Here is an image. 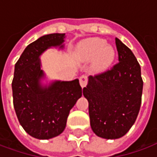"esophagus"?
<instances>
[{
    "label": "esophagus",
    "mask_w": 157,
    "mask_h": 157,
    "mask_svg": "<svg viewBox=\"0 0 157 157\" xmlns=\"http://www.w3.org/2000/svg\"><path fill=\"white\" fill-rule=\"evenodd\" d=\"M79 80H80V85L82 86V88L85 87L86 85V82H87V78H86V75H82Z\"/></svg>",
    "instance_id": "34e87169"
}]
</instances>
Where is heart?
I'll return each mask as SVG.
<instances>
[{"label": "heart", "instance_id": "obj_1", "mask_svg": "<svg viewBox=\"0 0 157 157\" xmlns=\"http://www.w3.org/2000/svg\"><path fill=\"white\" fill-rule=\"evenodd\" d=\"M79 58L83 61L93 60L92 67L95 72L102 73L111 65L116 58V50L106 40L92 37L82 40L77 47Z\"/></svg>", "mask_w": 157, "mask_h": 157}]
</instances>
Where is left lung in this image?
I'll list each match as a JSON object with an SVG mask.
<instances>
[{
  "label": "left lung",
  "mask_w": 157,
  "mask_h": 157,
  "mask_svg": "<svg viewBox=\"0 0 157 157\" xmlns=\"http://www.w3.org/2000/svg\"><path fill=\"white\" fill-rule=\"evenodd\" d=\"M119 63L101 75L88 76L83 96L88 101L93 132L106 140L124 136L139 115L143 92L141 68L135 56L116 38Z\"/></svg>",
  "instance_id": "1"
}]
</instances>
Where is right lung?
I'll return each instance as SVG.
<instances>
[{
	"instance_id": "add662e5",
	"label": "right lung",
	"mask_w": 157,
	"mask_h": 157,
	"mask_svg": "<svg viewBox=\"0 0 157 157\" xmlns=\"http://www.w3.org/2000/svg\"><path fill=\"white\" fill-rule=\"evenodd\" d=\"M65 38L58 33L40 37L27 46L14 67V109L25 132L38 140L63 132L71 109L82 95L78 79L50 80L42 69L40 56L50 48L63 50Z\"/></svg>"
}]
</instances>
